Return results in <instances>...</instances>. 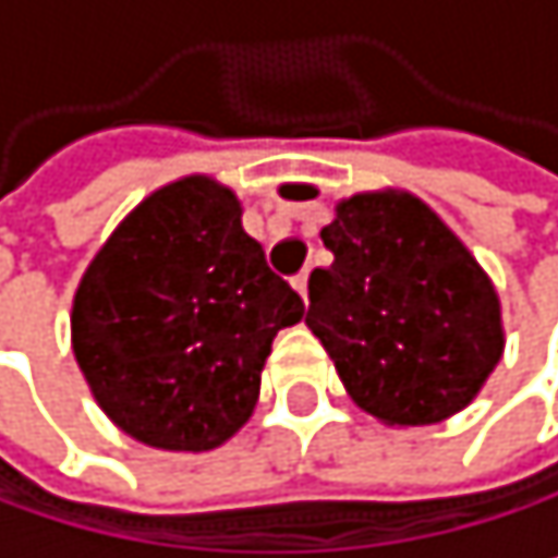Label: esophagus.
I'll use <instances>...</instances> for the list:
<instances>
[{
  "mask_svg": "<svg viewBox=\"0 0 558 558\" xmlns=\"http://www.w3.org/2000/svg\"><path fill=\"white\" fill-rule=\"evenodd\" d=\"M292 289L302 295V299H310V269H305V272H299L295 279H292Z\"/></svg>",
  "mask_w": 558,
  "mask_h": 558,
  "instance_id": "34e87169",
  "label": "esophagus"
}]
</instances>
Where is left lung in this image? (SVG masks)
<instances>
[{"instance_id": "8db88e82", "label": "left lung", "mask_w": 558, "mask_h": 558, "mask_svg": "<svg viewBox=\"0 0 558 558\" xmlns=\"http://www.w3.org/2000/svg\"><path fill=\"white\" fill-rule=\"evenodd\" d=\"M305 326L359 409L429 426L465 409L502 359L499 295L452 229L409 192H359L323 229Z\"/></svg>"}]
</instances>
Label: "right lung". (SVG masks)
<instances>
[{
    "label": "right lung",
    "instance_id": "1",
    "mask_svg": "<svg viewBox=\"0 0 558 558\" xmlns=\"http://www.w3.org/2000/svg\"><path fill=\"white\" fill-rule=\"evenodd\" d=\"M302 313L242 229L235 192L185 175L138 203L89 263L72 352L125 436L206 452L253 415L272 339Z\"/></svg>",
    "mask_w": 558,
    "mask_h": 558
}]
</instances>
